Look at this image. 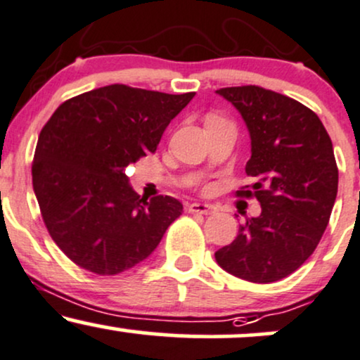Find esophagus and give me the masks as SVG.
Here are the masks:
<instances>
[{
	"instance_id": "34e87169",
	"label": "esophagus",
	"mask_w": 360,
	"mask_h": 360,
	"mask_svg": "<svg viewBox=\"0 0 360 360\" xmlns=\"http://www.w3.org/2000/svg\"><path fill=\"white\" fill-rule=\"evenodd\" d=\"M189 213H201V214H212L217 212V206L208 203H191L188 206Z\"/></svg>"
}]
</instances>
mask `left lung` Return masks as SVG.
<instances>
[{
    "instance_id": "obj_1",
    "label": "left lung",
    "mask_w": 360,
    "mask_h": 360,
    "mask_svg": "<svg viewBox=\"0 0 360 360\" xmlns=\"http://www.w3.org/2000/svg\"><path fill=\"white\" fill-rule=\"evenodd\" d=\"M230 101L250 135L245 166L262 212L247 218L229 245L214 252L218 266L250 283L292 274L316 249L337 198L338 169L323 123L300 101L259 86L217 91Z\"/></svg>"
}]
</instances>
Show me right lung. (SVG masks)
<instances>
[{"mask_svg": "<svg viewBox=\"0 0 360 360\" xmlns=\"http://www.w3.org/2000/svg\"><path fill=\"white\" fill-rule=\"evenodd\" d=\"M193 98L111 84L64 101L45 123L34 191L52 240L81 269L113 276L137 266L183 213L176 198H140L125 167L154 154Z\"/></svg>", "mask_w": 360, "mask_h": 360, "instance_id": "obj_1", "label": "right lung"}]
</instances>
